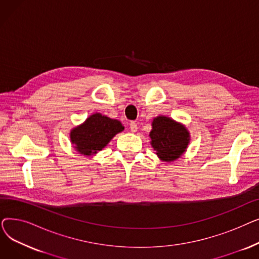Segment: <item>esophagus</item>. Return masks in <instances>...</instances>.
I'll use <instances>...</instances> for the list:
<instances>
[{"label": "esophagus", "mask_w": 259, "mask_h": 259, "mask_svg": "<svg viewBox=\"0 0 259 259\" xmlns=\"http://www.w3.org/2000/svg\"><path fill=\"white\" fill-rule=\"evenodd\" d=\"M130 131L132 132V133H135L138 131V125L135 124L134 121H132V122H130Z\"/></svg>", "instance_id": "34e87169"}]
</instances>
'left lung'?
<instances>
[{"label": "left lung", "instance_id": "1", "mask_svg": "<svg viewBox=\"0 0 259 259\" xmlns=\"http://www.w3.org/2000/svg\"><path fill=\"white\" fill-rule=\"evenodd\" d=\"M151 126L149 137L157 157L165 162L181 158L190 144V132L187 127L165 115L154 117Z\"/></svg>", "mask_w": 259, "mask_h": 259}]
</instances>
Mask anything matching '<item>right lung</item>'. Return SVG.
Returning <instances> with one entry per match:
<instances>
[{
  "instance_id": "1",
  "label": "right lung",
  "mask_w": 259,
  "mask_h": 259,
  "mask_svg": "<svg viewBox=\"0 0 259 259\" xmlns=\"http://www.w3.org/2000/svg\"><path fill=\"white\" fill-rule=\"evenodd\" d=\"M124 131L117 119L95 112L70 130V142L75 150L85 156L95 155L103 150L115 135Z\"/></svg>"
}]
</instances>
